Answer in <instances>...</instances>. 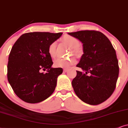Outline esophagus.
<instances>
[{"label":"esophagus","mask_w":128,"mask_h":128,"mask_svg":"<svg viewBox=\"0 0 128 128\" xmlns=\"http://www.w3.org/2000/svg\"><path fill=\"white\" fill-rule=\"evenodd\" d=\"M68 70H69L67 69V68H64V72H68Z\"/></svg>","instance_id":"1"}]
</instances>
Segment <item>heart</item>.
Returning <instances> with one entry per match:
<instances>
[{"label":"heart","mask_w":128,"mask_h":128,"mask_svg":"<svg viewBox=\"0 0 128 128\" xmlns=\"http://www.w3.org/2000/svg\"><path fill=\"white\" fill-rule=\"evenodd\" d=\"M64 41L72 48V51L74 53H77V47L80 44V42L77 38L70 36V35H65L63 38ZM56 42H53L48 47V53L51 57H54L56 54ZM76 62L74 58H62L58 57L54 61V66L56 67L61 68H69L70 66L73 65Z\"/></svg>","instance_id":"b5f03b06"}]
</instances>
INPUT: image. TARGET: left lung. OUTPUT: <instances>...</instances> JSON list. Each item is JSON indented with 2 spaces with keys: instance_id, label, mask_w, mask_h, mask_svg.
Listing matches in <instances>:
<instances>
[{
  "instance_id": "8db88e82",
  "label": "left lung",
  "mask_w": 128,
  "mask_h": 128,
  "mask_svg": "<svg viewBox=\"0 0 128 128\" xmlns=\"http://www.w3.org/2000/svg\"><path fill=\"white\" fill-rule=\"evenodd\" d=\"M68 34L83 44L84 54L72 81L74 92L86 103L97 105L106 100L114 93L119 76L116 51L109 40L96 30H80Z\"/></svg>"
}]
</instances>
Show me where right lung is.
Masks as SVG:
<instances>
[{
    "instance_id": "1",
    "label": "right lung",
    "mask_w": 128,
    "mask_h": 128,
    "mask_svg": "<svg viewBox=\"0 0 128 128\" xmlns=\"http://www.w3.org/2000/svg\"><path fill=\"white\" fill-rule=\"evenodd\" d=\"M62 33L34 32L22 35L12 46L8 80L16 96L25 102H41L52 94L62 68H52L48 47ZM47 70L44 74L40 72Z\"/></svg>"
}]
</instances>
